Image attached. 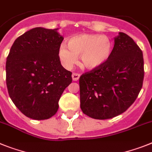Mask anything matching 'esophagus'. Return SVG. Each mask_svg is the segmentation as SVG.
<instances>
[{
    "label": "esophagus",
    "mask_w": 152,
    "mask_h": 152,
    "mask_svg": "<svg viewBox=\"0 0 152 152\" xmlns=\"http://www.w3.org/2000/svg\"><path fill=\"white\" fill-rule=\"evenodd\" d=\"M80 76H81V75L77 73L72 74V79H73V81H77V80L80 78Z\"/></svg>",
    "instance_id": "obj_1"
}]
</instances>
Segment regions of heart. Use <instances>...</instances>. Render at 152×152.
I'll return each mask as SVG.
<instances>
[{"mask_svg":"<svg viewBox=\"0 0 152 152\" xmlns=\"http://www.w3.org/2000/svg\"><path fill=\"white\" fill-rule=\"evenodd\" d=\"M113 44L106 35L95 34H80L72 36L67 41V48L61 45L58 56L66 68H71L80 56L81 65L88 70L99 68L111 58Z\"/></svg>","mask_w":152,"mask_h":152,"instance_id":"b5f03b06","label":"heart"}]
</instances>
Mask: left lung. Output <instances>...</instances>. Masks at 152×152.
Instances as JSON below:
<instances>
[{
  "instance_id": "1",
  "label": "left lung",
  "mask_w": 152,
  "mask_h": 152,
  "mask_svg": "<svg viewBox=\"0 0 152 152\" xmlns=\"http://www.w3.org/2000/svg\"><path fill=\"white\" fill-rule=\"evenodd\" d=\"M114 40L107 63L79 78L81 108L92 118L103 120L122 114L134 103L142 88V51L123 32Z\"/></svg>"
}]
</instances>
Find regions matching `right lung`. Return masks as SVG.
Listing matches in <instances>:
<instances>
[{"instance_id": "obj_1", "label": "right lung", "mask_w": 152, "mask_h": 152, "mask_svg": "<svg viewBox=\"0 0 152 152\" xmlns=\"http://www.w3.org/2000/svg\"><path fill=\"white\" fill-rule=\"evenodd\" d=\"M64 37L58 28H34L14 41L6 62L9 96L25 116L34 120L56 114L58 102L72 81L61 64L58 50Z\"/></svg>"}]
</instances>
